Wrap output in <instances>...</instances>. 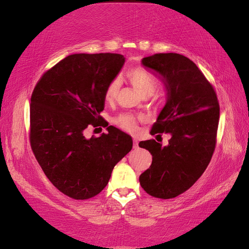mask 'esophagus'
I'll return each instance as SVG.
<instances>
[{
    "mask_svg": "<svg viewBox=\"0 0 249 249\" xmlns=\"http://www.w3.org/2000/svg\"><path fill=\"white\" fill-rule=\"evenodd\" d=\"M133 147H135V148L139 147V141H138L137 138H133Z\"/></svg>",
    "mask_w": 249,
    "mask_h": 249,
    "instance_id": "34e87169",
    "label": "esophagus"
}]
</instances>
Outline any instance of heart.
I'll return each mask as SVG.
<instances>
[{"label": "heart", "mask_w": 249, "mask_h": 249, "mask_svg": "<svg viewBox=\"0 0 249 249\" xmlns=\"http://www.w3.org/2000/svg\"><path fill=\"white\" fill-rule=\"evenodd\" d=\"M127 78H128L129 82L131 83V85L136 88V90L141 94H152L156 91L157 88V80L154 75H152L150 72H148L147 70H145L143 68H132L128 70L126 73ZM119 87H120V82L118 79L112 80L108 86L106 87V90L104 93V98L107 102H112L117 97V93L119 91ZM116 123L122 127L123 129L128 130V131H133L136 129V119L131 114H121L120 117L117 118Z\"/></svg>", "instance_id": "1"}]
</instances>
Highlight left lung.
<instances>
[{
    "label": "left lung",
    "mask_w": 249,
    "mask_h": 249,
    "mask_svg": "<svg viewBox=\"0 0 249 249\" xmlns=\"http://www.w3.org/2000/svg\"><path fill=\"white\" fill-rule=\"evenodd\" d=\"M141 64L166 90V103L150 133H169L171 138L166 146L154 139L139 143L152 156L139 181L148 195L171 199L193 186L212 160L220 107L213 86L186 56L156 53Z\"/></svg>",
    "instance_id": "obj_1"
}]
</instances>
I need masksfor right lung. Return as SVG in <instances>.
Returning a JSON list of instances; mask_svg holds the SVG:
<instances>
[{
    "mask_svg": "<svg viewBox=\"0 0 249 249\" xmlns=\"http://www.w3.org/2000/svg\"><path fill=\"white\" fill-rule=\"evenodd\" d=\"M124 63L118 53L70 54L43 74L31 95V148L48 180L72 199L100 194L132 148L131 137L113 126L107 135L84 136L88 126H103L106 87Z\"/></svg>",
    "mask_w": 249,
    "mask_h": 249,
    "instance_id": "obj_1",
    "label": "right lung"
}]
</instances>
